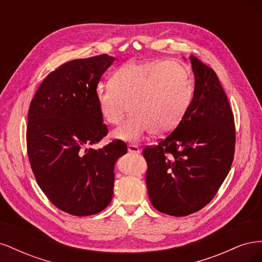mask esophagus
<instances>
[{
	"label": "esophagus",
	"mask_w": 262,
	"mask_h": 262,
	"mask_svg": "<svg viewBox=\"0 0 262 262\" xmlns=\"http://www.w3.org/2000/svg\"><path fill=\"white\" fill-rule=\"evenodd\" d=\"M128 150L130 153H134V154H139L141 152V149L138 145L136 144H129L128 145Z\"/></svg>",
	"instance_id": "1"
}]
</instances>
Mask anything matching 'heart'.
<instances>
[{"label":"heart","mask_w":262,"mask_h":262,"mask_svg":"<svg viewBox=\"0 0 262 262\" xmlns=\"http://www.w3.org/2000/svg\"><path fill=\"white\" fill-rule=\"evenodd\" d=\"M100 114L118 124L130 107L129 118L113 132L114 138L137 142L146 133H170L184 119L192 99L188 69L178 61H130L119 68L113 83L96 87Z\"/></svg>","instance_id":"heart-1"}]
</instances>
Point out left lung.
Instances as JSON below:
<instances>
[{"label":"left lung","mask_w":262,"mask_h":262,"mask_svg":"<svg viewBox=\"0 0 262 262\" xmlns=\"http://www.w3.org/2000/svg\"><path fill=\"white\" fill-rule=\"evenodd\" d=\"M194 92L169 136L143 149L150 203L162 213L186 216L204 208L231 169L234 115L216 73L191 55Z\"/></svg>","instance_id":"1"}]
</instances>
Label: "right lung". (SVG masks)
Returning a JSON list of instances; mask_svg holds the SVG:
<instances>
[{
  "label": "right lung",
  "mask_w": 262,
  "mask_h": 262,
  "mask_svg": "<svg viewBox=\"0 0 262 262\" xmlns=\"http://www.w3.org/2000/svg\"><path fill=\"white\" fill-rule=\"evenodd\" d=\"M114 57L100 54L60 66L30 102L27 153L37 184L60 210L76 216L104 210L114 195L115 164L123 141L90 148L107 136L96 100L101 75Z\"/></svg>",
  "instance_id": "right-lung-1"
}]
</instances>
